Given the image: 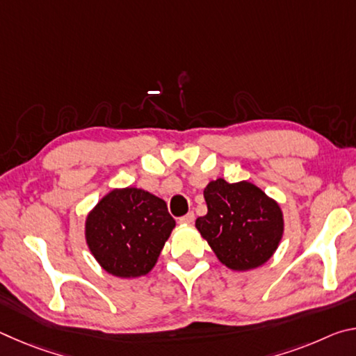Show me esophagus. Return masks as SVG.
<instances>
[{"label": "esophagus", "mask_w": 356, "mask_h": 356, "mask_svg": "<svg viewBox=\"0 0 356 356\" xmlns=\"http://www.w3.org/2000/svg\"><path fill=\"white\" fill-rule=\"evenodd\" d=\"M193 221H195V213H193V212H188L186 215L180 216V218H179L180 225H191Z\"/></svg>", "instance_id": "obj_1"}]
</instances>
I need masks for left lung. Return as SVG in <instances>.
<instances>
[{
	"label": "left lung",
	"mask_w": 356,
	"mask_h": 356,
	"mask_svg": "<svg viewBox=\"0 0 356 356\" xmlns=\"http://www.w3.org/2000/svg\"><path fill=\"white\" fill-rule=\"evenodd\" d=\"M207 213L196 229L227 268L245 272L268 261L284 232L280 204L254 184H229L225 179L204 188Z\"/></svg>",
	"instance_id": "8db88e82"
}]
</instances>
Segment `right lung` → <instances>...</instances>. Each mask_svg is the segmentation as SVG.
I'll return each instance as SVG.
<instances>
[{
  "label": "right lung",
  "mask_w": 356,
  "mask_h": 356,
  "mask_svg": "<svg viewBox=\"0 0 356 356\" xmlns=\"http://www.w3.org/2000/svg\"><path fill=\"white\" fill-rule=\"evenodd\" d=\"M176 221L163 200L141 188H114L86 216L84 236L100 267L119 278L147 275Z\"/></svg>",
  "instance_id": "obj_1"
}]
</instances>
